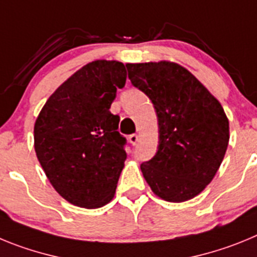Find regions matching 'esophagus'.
Segmentation results:
<instances>
[{
  "instance_id": "esophagus-1",
  "label": "esophagus",
  "mask_w": 257,
  "mask_h": 257,
  "mask_svg": "<svg viewBox=\"0 0 257 257\" xmlns=\"http://www.w3.org/2000/svg\"><path fill=\"white\" fill-rule=\"evenodd\" d=\"M128 140H130L131 144L135 145L138 143V140H139V136H138V134H133V135L128 136Z\"/></svg>"
}]
</instances>
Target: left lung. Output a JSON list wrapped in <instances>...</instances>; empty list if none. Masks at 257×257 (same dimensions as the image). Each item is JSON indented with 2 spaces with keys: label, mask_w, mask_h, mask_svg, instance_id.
<instances>
[{
  "label": "left lung",
  "mask_w": 257,
  "mask_h": 257,
  "mask_svg": "<svg viewBox=\"0 0 257 257\" xmlns=\"http://www.w3.org/2000/svg\"><path fill=\"white\" fill-rule=\"evenodd\" d=\"M127 69L158 119V151L140 165L144 179L165 201L194 198L211 183L228 148L229 121L221 104L176 63L127 64Z\"/></svg>",
  "instance_id": "1"
}]
</instances>
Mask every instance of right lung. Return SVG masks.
<instances>
[{"label": "right lung", "mask_w": 257, "mask_h": 257, "mask_svg": "<svg viewBox=\"0 0 257 257\" xmlns=\"http://www.w3.org/2000/svg\"><path fill=\"white\" fill-rule=\"evenodd\" d=\"M126 67L88 63L56 88L36 119L38 161L56 192L78 207L99 208L114 197L126 138L109 108L126 83Z\"/></svg>", "instance_id": "obj_1"}]
</instances>
